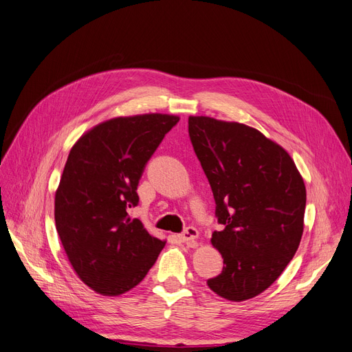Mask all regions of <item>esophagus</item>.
I'll return each instance as SVG.
<instances>
[{
    "instance_id": "1",
    "label": "esophagus",
    "mask_w": 352,
    "mask_h": 352,
    "mask_svg": "<svg viewBox=\"0 0 352 352\" xmlns=\"http://www.w3.org/2000/svg\"><path fill=\"white\" fill-rule=\"evenodd\" d=\"M179 239H180L182 242H185V243L190 245V246H196V245H197V239H199V232H197V229L189 226L185 232L180 233Z\"/></svg>"
}]
</instances>
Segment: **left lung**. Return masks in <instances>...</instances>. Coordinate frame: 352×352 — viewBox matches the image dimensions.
I'll use <instances>...</instances> for the list:
<instances>
[{"instance_id": "1", "label": "left lung", "mask_w": 352, "mask_h": 352, "mask_svg": "<svg viewBox=\"0 0 352 352\" xmlns=\"http://www.w3.org/2000/svg\"><path fill=\"white\" fill-rule=\"evenodd\" d=\"M189 136L223 225L210 242L225 266L208 285L232 302L255 298L280 276L302 238L304 179L287 150L254 127L190 116Z\"/></svg>"}]
</instances>
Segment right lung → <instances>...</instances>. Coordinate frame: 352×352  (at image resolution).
<instances>
[{"label": "right lung", "instance_id": "1", "mask_svg": "<svg viewBox=\"0 0 352 352\" xmlns=\"http://www.w3.org/2000/svg\"><path fill=\"white\" fill-rule=\"evenodd\" d=\"M179 117L147 113L98 123L72 147L56 190L54 219L77 276L94 292L119 296L144 279L164 248L131 219L147 160Z\"/></svg>", "mask_w": 352, "mask_h": 352}]
</instances>
